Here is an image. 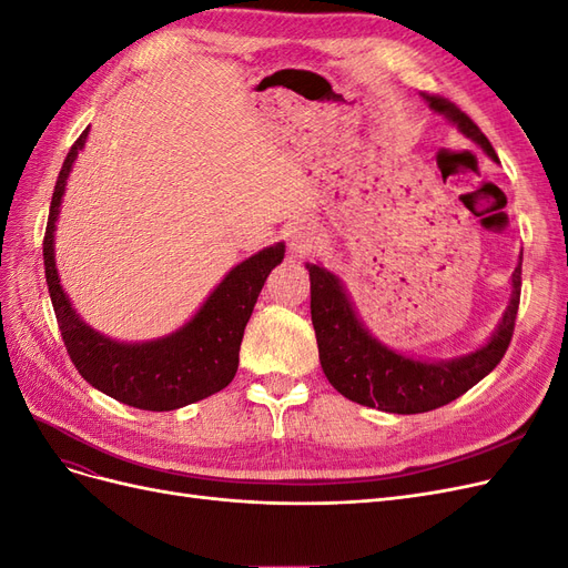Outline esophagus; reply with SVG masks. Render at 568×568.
I'll return each instance as SVG.
<instances>
[{
	"label": "esophagus",
	"mask_w": 568,
	"mask_h": 568,
	"mask_svg": "<svg viewBox=\"0 0 568 568\" xmlns=\"http://www.w3.org/2000/svg\"><path fill=\"white\" fill-rule=\"evenodd\" d=\"M320 244H322V234L313 225V222L301 220V222H294V225H291V230H288V251L294 253L296 257H307L320 248Z\"/></svg>",
	"instance_id": "obj_1"
}]
</instances>
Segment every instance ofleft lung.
I'll return each mask as SVG.
<instances>
[{"label": "left lung", "mask_w": 568, "mask_h": 568, "mask_svg": "<svg viewBox=\"0 0 568 568\" xmlns=\"http://www.w3.org/2000/svg\"><path fill=\"white\" fill-rule=\"evenodd\" d=\"M424 99L497 161L488 136L450 99L440 94H424ZM305 267L311 272V315L322 369L341 395L359 405L379 407L395 415H419L448 405L500 365L514 336L521 298V263L511 274V301L493 338L476 353L448 363H422L382 346L359 324L346 291L334 274L320 265Z\"/></svg>", "instance_id": "obj_1"}]
</instances>
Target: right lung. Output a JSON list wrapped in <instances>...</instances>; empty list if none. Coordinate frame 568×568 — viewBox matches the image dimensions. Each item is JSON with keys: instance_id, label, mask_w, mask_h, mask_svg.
Instances as JSON below:
<instances>
[{"instance_id": "obj_1", "label": "right lung", "mask_w": 568, "mask_h": 568, "mask_svg": "<svg viewBox=\"0 0 568 568\" xmlns=\"http://www.w3.org/2000/svg\"><path fill=\"white\" fill-rule=\"evenodd\" d=\"M90 128L68 151L49 205L44 232V274L63 346L88 384L118 403L168 412L225 388L239 367V348L253 305L274 265L282 263L284 244H274L236 265L182 329L149 343H115L90 329L65 298L54 263V230L65 180Z\"/></svg>"}]
</instances>
